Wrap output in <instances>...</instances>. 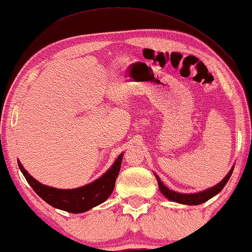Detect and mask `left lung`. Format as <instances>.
<instances>
[{
    "mask_svg": "<svg viewBox=\"0 0 252 252\" xmlns=\"http://www.w3.org/2000/svg\"><path fill=\"white\" fill-rule=\"evenodd\" d=\"M234 170V166H232V169L229 170V172L225 176V178L221 180L220 183H218L216 186H212L210 189L202 190V192H197V193H192V194H186V193H178L175 192V190L170 189L166 187L164 184L161 182V179L158 178V176L155 173V178L158 180V189H160L161 193L164 195L168 200L172 201V202H177V203H182V204H187V205H198L204 203L208 200H210L211 197H214L215 195H217L219 192H221V189H224L226 184H227L229 177L232 176Z\"/></svg>",
    "mask_w": 252,
    "mask_h": 252,
    "instance_id": "8db88e82",
    "label": "left lung"
}]
</instances>
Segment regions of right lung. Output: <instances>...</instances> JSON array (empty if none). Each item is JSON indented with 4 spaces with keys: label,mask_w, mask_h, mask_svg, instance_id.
Masks as SVG:
<instances>
[{
    "label": "right lung",
    "mask_w": 252,
    "mask_h": 252,
    "mask_svg": "<svg viewBox=\"0 0 252 252\" xmlns=\"http://www.w3.org/2000/svg\"><path fill=\"white\" fill-rule=\"evenodd\" d=\"M123 153L116 158L113 165L98 179L88 184V185L77 187L72 189H56L48 185H43L36 179H34L27 170L24 168L18 160L20 171L35 193L44 200L51 207L60 210L70 212V214H82L90 209L97 207L105 202L111 195L115 186V180L118 178L120 168H121Z\"/></svg>",
    "instance_id": "add662e5"
}]
</instances>
